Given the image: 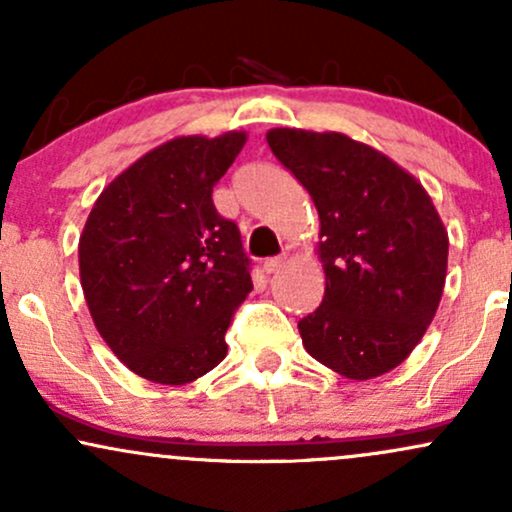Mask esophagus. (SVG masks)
<instances>
[{
  "label": "esophagus",
  "instance_id": "34e87169",
  "mask_svg": "<svg viewBox=\"0 0 512 512\" xmlns=\"http://www.w3.org/2000/svg\"><path fill=\"white\" fill-rule=\"evenodd\" d=\"M281 264H284V257H269V260H264V264H262V269L267 274H274L276 269L281 267Z\"/></svg>",
  "mask_w": 512,
  "mask_h": 512
}]
</instances>
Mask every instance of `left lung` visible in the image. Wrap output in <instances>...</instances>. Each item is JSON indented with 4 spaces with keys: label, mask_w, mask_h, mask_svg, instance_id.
Returning a JSON list of instances; mask_svg holds the SVG:
<instances>
[{
    "label": "left lung",
    "mask_w": 512,
    "mask_h": 512,
    "mask_svg": "<svg viewBox=\"0 0 512 512\" xmlns=\"http://www.w3.org/2000/svg\"><path fill=\"white\" fill-rule=\"evenodd\" d=\"M267 144L320 214L325 298L298 320L308 354L351 380L397 368L436 315L448 233L395 161L339 132L272 129Z\"/></svg>",
    "instance_id": "obj_1"
}]
</instances>
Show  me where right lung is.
I'll use <instances>...</instances> for the list:
<instances>
[{
  "instance_id": "add662e5",
  "label": "right lung",
  "mask_w": 512,
  "mask_h": 512,
  "mask_svg": "<svg viewBox=\"0 0 512 512\" xmlns=\"http://www.w3.org/2000/svg\"><path fill=\"white\" fill-rule=\"evenodd\" d=\"M243 132L180 137L132 163L93 204L79 272L93 322L129 370L185 385L226 358V330L252 291L236 221L214 185Z\"/></svg>"
}]
</instances>
